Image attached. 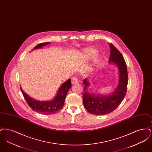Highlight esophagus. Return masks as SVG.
<instances>
[{
  "mask_svg": "<svg viewBox=\"0 0 152 152\" xmlns=\"http://www.w3.org/2000/svg\"><path fill=\"white\" fill-rule=\"evenodd\" d=\"M79 82V80L76 77H73L72 78V84H78Z\"/></svg>",
  "mask_w": 152,
  "mask_h": 152,
  "instance_id": "obj_1",
  "label": "esophagus"
}]
</instances>
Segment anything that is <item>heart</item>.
<instances>
[{
	"label": "heart",
	"instance_id": "obj_1",
	"mask_svg": "<svg viewBox=\"0 0 152 152\" xmlns=\"http://www.w3.org/2000/svg\"><path fill=\"white\" fill-rule=\"evenodd\" d=\"M97 53V50L94 48H87L82 51L81 58L84 62L89 61L94 56L93 60V64L94 66L98 64L100 60V56L99 55H96Z\"/></svg>",
	"mask_w": 152,
	"mask_h": 152
}]
</instances>
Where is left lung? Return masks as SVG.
Instances as JSON below:
<instances>
[{
	"instance_id": "8db88e82",
	"label": "left lung",
	"mask_w": 152,
	"mask_h": 152,
	"mask_svg": "<svg viewBox=\"0 0 152 152\" xmlns=\"http://www.w3.org/2000/svg\"><path fill=\"white\" fill-rule=\"evenodd\" d=\"M110 55L109 63H112L118 68L119 78L117 86L110 94H101L91 92L89 87L91 84L88 78L83 80L84 92L83 104L89 113L96 115H105L115 110L124 99L128 85V72L126 63L123 55L112 44H109Z\"/></svg>"
}]
</instances>
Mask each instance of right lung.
Segmentation results:
<instances>
[{
	"instance_id": "add662e5",
	"label": "right lung",
	"mask_w": 152,
	"mask_h": 152,
	"mask_svg": "<svg viewBox=\"0 0 152 152\" xmlns=\"http://www.w3.org/2000/svg\"><path fill=\"white\" fill-rule=\"evenodd\" d=\"M50 44V42L39 44L33 48V50L41 48L44 46ZM71 80H66L61 85L58 89L56 96L50 101L36 100L26 94L21 87L20 89L25 100L32 110L37 113L44 115H52L58 112L63 107L67 93L72 87Z\"/></svg>"
}]
</instances>
